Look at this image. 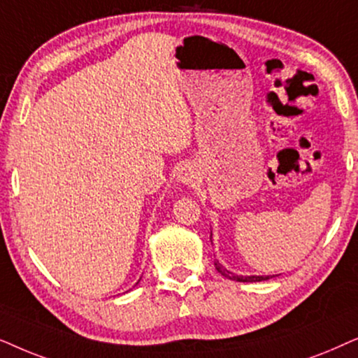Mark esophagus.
Returning a JSON list of instances; mask_svg holds the SVG:
<instances>
[{"mask_svg": "<svg viewBox=\"0 0 358 358\" xmlns=\"http://www.w3.org/2000/svg\"><path fill=\"white\" fill-rule=\"evenodd\" d=\"M176 182L187 185V187H194L199 182V171L192 162H185L176 169Z\"/></svg>", "mask_w": 358, "mask_h": 358, "instance_id": "esophagus-1", "label": "esophagus"}]
</instances>
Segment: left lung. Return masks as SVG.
<instances>
[{
	"label": "left lung",
	"mask_w": 358,
	"mask_h": 358,
	"mask_svg": "<svg viewBox=\"0 0 358 358\" xmlns=\"http://www.w3.org/2000/svg\"><path fill=\"white\" fill-rule=\"evenodd\" d=\"M213 237V234H211ZM214 266H216V270L221 273L222 276H226V278L229 280H234V282H241V283H255V282H265V280H270L273 278L275 275H237L234 273V271L227 270L226 266L219 264V262L216 260L214 262Z\"/></svg>",
	"instance_id": "left-lung-1"
}]
</instances>
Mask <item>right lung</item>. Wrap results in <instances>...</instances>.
<instances>
[{"label": "right lung", "mask_w": 358, "mask_h": 358, "mask_svg": "<svg viewBox=\"0 0 358 358\" xmlns=\"http://www.w3.org/2000/svg\"><path fill=\"white\" fill-rule=\"evenodd\" d=\"M137 283H139V282H137Z\"/></svg>", "instance_id": "obj_1"}]
</instances>
